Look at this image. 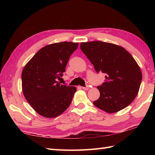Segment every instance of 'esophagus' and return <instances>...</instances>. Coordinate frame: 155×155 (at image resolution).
<instances>
[{"instance_id": "34e87169", "label": "esophagus", "mask_w": 155, "mask_h": 155, "mask_svg": "<svg viewBox=\"0 0 155 155\" xmlns=\"http://www.w3.org/2000/svg\"><path fill=\"white\" fill-rule=\"evenodd\" d=\"M82 88H83V89H84V90H86V91H87V90H88L90 88V87H89V85H87L86 87H82Z\"/></svg>"}]
</instances>
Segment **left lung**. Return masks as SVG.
<instances>
[{
  "mask_svg": "<svg viewBox=\"0 0 155 155\" xmlns=\"http://www.w3.org/2000/svg\"><path fill=\"white\" fill-rule=\"evenodd\" d=\"M81 49L97 72L105 74V81L97 88L100 97L93 104L108 113L128 107L137 97L142 73L137 62L127 50L101 41L81 42Z\"/></svg>",
  "mask_w": 155,
  "mask_h": 155,
  "instance_id": "obj_1",
  "label": "left lung"
}]
</instances>
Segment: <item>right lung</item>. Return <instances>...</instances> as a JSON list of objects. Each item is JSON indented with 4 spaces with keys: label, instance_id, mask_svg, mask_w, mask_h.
Returning a JSON list of instances; mask_svg holds the SVG:
<instances>
[{
    "label": "right lung",
    "instance_id": "add662e5",
    "mask_svg": "<svg viewBox=\"0 0 155 155\" xmlns=\"http://www.w3.org/2000/svg\"><path fill=\"white\" fill-rule=\"evenodd\" d=\"M78 43L62 42L40 49L22 72L23 94L33 109L42 117L54 118L70 106L74 87L61 84L68 59Z\"/></svg>",
    "mask_w": 155,
    "mask_h": 155
}]
</instances>
